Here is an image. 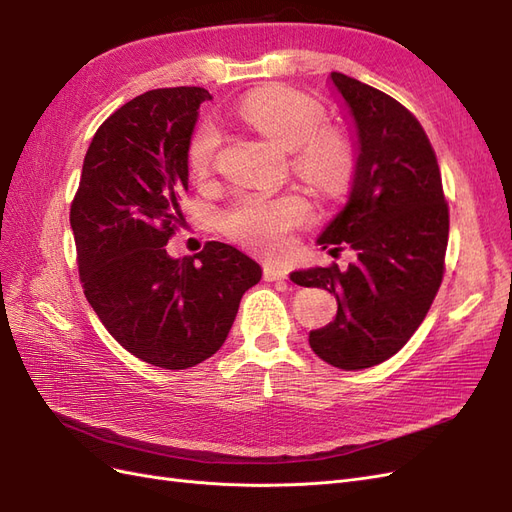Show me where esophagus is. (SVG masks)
I'll use <instances>...</instances> for the list:
<instances>
[{
  "label": "esophagus",
  "instance_id": "obj_1",
  "mask_svg": "<svg viewBox=\"0 0 512 512\" xmlns=\"http://www.w3.org/2000/svg\"><path fill=\"white\" fill-rule=\"evenodd\" d=\"M288 277V269L282 265H267L265 267V280L267 282H284Z\"/></svg>",
  "mask_w": 512,
  "mask_h": 512
}]
</instances>
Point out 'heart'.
Masks as SVG:
<instances>
[{"label": "heart", "mask_w": 512, "mask_h": 512, "mask_svg": "<svg viewBox=\"0 0 512 512\" xmlns=\"http://www.w3.org/2000/svg\"><path fill=\"white\" fill-rule=\"evenodd\" d=\"M237 113L273 147L294 151V170L316 190L337 192L348 183L354 166L352 145L339 130H318L322 108L312 98L288 87H260L239 102ZM218 145V126L200 123L188 143V166L194 175L209 173ZM307 218L309 207L299 194H243L222 213V228L254 250L275 254L288 245L290 230Z\"/></svg>", "instance_id": "1"}]
</instances>
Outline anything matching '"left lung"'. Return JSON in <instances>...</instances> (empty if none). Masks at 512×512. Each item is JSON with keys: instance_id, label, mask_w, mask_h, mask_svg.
<instances>
[{"instance_id": "left-lung-1", "label": "left lung", "mask_w": 512, "mask_h": 512, "mask_svg": "<svg viewBox=\"0 0 512 512\" xmlns=\"http://www.w3.org/2000/svg\"><path fill=\"white\" fill-rule=\"evenodd\" d=\"M331 83L354 128V173L344 209L320 232L335 254L356 260L342 271L312 267L290 280L335 294L337 316L309 331V346L333 367H374L406 346L442 284L448 207L436 153L421 123L391 96L342 72Z\"/></svg>"}]
</instances>
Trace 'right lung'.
<instances>
[{
  "label": "right lung",
  "mask_w": 512,
  "mask_h": 512,
  "mask_svg": "<svg viewBox=\"0 0 512 512\" xmlns=\"http://www.w3.org/2000/svg\"><path fill=\"white\" fill-rule=\"evenodd\" d=\"M203 87L153 89L108 117L91 141L70 209L85 297L106 331L136 359L188 369L226 342L243 292L262 269L237 247L209 241L173 258L183 220L188 143Z\"/></svg>",
  "instance_id": "1"
}]
</instances>
